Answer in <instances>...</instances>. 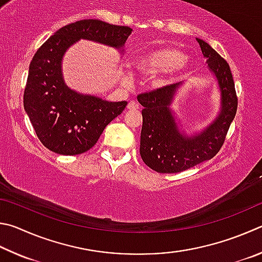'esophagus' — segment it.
I'll list each match as a JSON object with an SVG mask.
<instances>
[{"label":"esophagus","mask_w":262,"mask_h":262,"mask_svg":"<svg viewBox=\"0 0 262 262\" xmlns=\"http://www.w3.org/2000/svg\"><path fill=\"white\" fill-rule=\"evenodd\" d=\"M139 108V104L136 102V101H130V102L127 103V109L130 110H137Z\"/></svg>","instance_id":"esophagus-1"}]
</instances>
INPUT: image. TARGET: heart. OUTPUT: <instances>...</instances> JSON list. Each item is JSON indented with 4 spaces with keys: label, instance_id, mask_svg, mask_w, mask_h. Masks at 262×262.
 <instances>
[{
    "label": "heart",
    "instance_id": "b5f03b06",
    "mask_svg": "<svg viewBox=\"0 0 262 262\" xmlns=\"http://www.w3.org/2000/svg\"><path fill=\"white\" fill-rule=\"evenodd\" d=\"M134 64L137 71L153 76L152 84L155 87H161L185 70L186 56L175 47H158L138 55Z\"/></svg>",
    "mask_w": 262,
    "mask_h": 262
}]
</instances>
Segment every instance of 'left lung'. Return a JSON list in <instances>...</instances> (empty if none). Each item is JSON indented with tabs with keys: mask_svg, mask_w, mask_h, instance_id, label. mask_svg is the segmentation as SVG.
Listing matches in <instances>:
<instances>
[{
	"mask_svg": "<svg viewBox=\"0 0 262 262\" xmlns=\"http://www.w3.org/2000/svg\"><path fill=\"white\" fill-rule=\"evenodd\" d=\"M196 41L221 92L220 113L207 127L193 136H186L180 130L170 105L182 81L137 96L144 107L140 157L146 166L161 173L184 171L214 158L221 149L237 112L238 99L230 67L207 42Z\"/></svg>",
	"mask_w": 262,
	"mask_h": 262,
	"instance_id": "8db88e82",
	"label": "left lung"
}]
</instances>
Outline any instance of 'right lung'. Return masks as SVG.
Here are the masks:
<instances>
[{
  "label": "right lung",
  "instance_id": "1",
  "mask_svg": "<svg viewBox=\"0 0 262 262\" xmlns=\"http://www.w3.org/2000/svg\"><path fill=\"white\" fill-rule=\"evenodd\" d=\"M131 33L127 26L84 19L63 26L36 50L27 76L24 109L45 147L62 155L87 152L127 104L69 89L62 76V59L68 48L86 39L121 49Z\"/></svg>",
  "mask_w": 262,
  "mask_h": 262
}]
</instances>
